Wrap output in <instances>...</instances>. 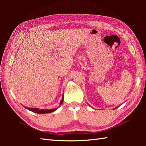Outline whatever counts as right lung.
Returning a JSON list of instances; mask_svg holds the SVG:
<instances>
[{
	"instance_id": "obj_1",
	"label": "right lung",
	"mask_w": 146,
	"mask_h": 146,
	"mask_svg": "<svg viewBox=\"0 0 146 146\" xmlns=\"http://www.w3.org/2000/svg\"><path fill=\"white\" fill-rule=\"evenodd\" d=\"M63 98H62V100L60 102V105L63 103ZM27 109H28L31 111H33V112L35 113H51V112H52V111H55L56 110V108H54V109H49V110H39V108H27V107H26Z\"/></svg>"
}]
</instances>
